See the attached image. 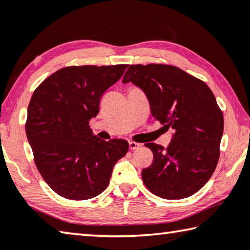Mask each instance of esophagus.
I'll return each instance as SVG.
<instances>
[{
	"instance_id": "34e87169",
	"label": "esophagus",
	"mask_w": 250,
	"mask_h": 250,
	"mask_svg": "<svg viewBox=\"0 0 250 250\" xmlns=\"http://www.w3.org/2000/svg\"><path fill=\"white\" fill-rule=\"evenodd\" d=\"M140 146L139 144H137V142L134 141H129V148L130 150H134V149H138Z\"/></svg>"
}]
</instances>
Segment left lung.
<instances>
[{"label": "left lung", "instance_id": "obj_1", "mask_svg": "<svg viewBox=\"0 0 250 250\" xmlns=\"http://www.w3.org/2000/svg\"><path fill=\"white\" fill-rule=\"evenodd\" d=\"M148 98L151 114L172 139L168 148L146 144L153 161L142 170L146 187L164 199H182L210 179L219 159L224 116L204 81L167 64H134L125 73Z\"/></svg>", "mask_w": 250, "mask_h": 250}]
</instances>
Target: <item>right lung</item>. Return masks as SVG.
I'll list each match as a JSON object with an SVG mask.
<instances>
[{"label":"right lung","instance_id":"1","mask_svg":"<svg viewBox=\"0 0 250 250\" xmlns=\"http://www.w3.org/2000/svg\"><path fill=\"white\" fill-rule=\"evenodd\" d=\"M126 64L66 66L51 74L32 94L25 125L34 162L58 195L86 200L108 187L128 141L99 139L89 121L100 99L122 77Z\"/></svg>","mask_w":250,"mask_h":250}]
</instances>
